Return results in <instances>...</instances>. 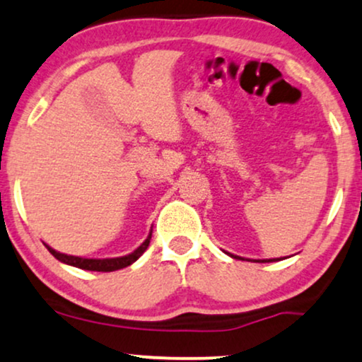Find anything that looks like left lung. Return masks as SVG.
Returning <instances> with one entry per match:
<instances>
[{"label": "left lung", "mask_w": 362, "mask_h": 362, "mask_svg": "<svg viewBox=\"0 0 362 362\" xmlns=\"http://www.w3.org/2000/svg\"><path fill=\"white\" fill-rule=\"evenodd\" d=\"M228 255H230L231 258H236V260H238V258H240V260H243V258H242V257H236V255H231V253H228ZM275 260H279V258H270V260H255V262L265 263V262H275Z\"/></svg>", "instance_id": "left-lung-1"}]
</instances>
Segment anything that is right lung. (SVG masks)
Here are the masks:
<instances>
[{
  "mask_svg": "<svg viewBox=\"0 0 362 362\" xmlns=\"http://www.w3.org/2000/svg\"><path fill=\"white\" fill-rule=\"evenodd\" d=\"M151 236H153V231H151L149 236L142 242L141 247H137L132 253H129V255H124V257H115V258H82V257L65 255V253H60L57 252V250L50 248L48 245L47 248L48 252L57 258V260L64 262L66 265H72V267H77V269L90 270V272H114V270L124 269V267H129L131 263L136 262L137 258L146 252L147 247H149Z\"/></svg>",
  "mask_w": 362,
  "mask_h": 362,
  "instance_id": "add662e5",
  "label": "right lung"
}]
</instances>
